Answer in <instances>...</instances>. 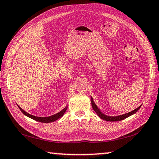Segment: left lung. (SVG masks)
Listing matches in <instances>:
<instances>
[{"label": "left lung", "instance_id": "left-lung-1", "mask_svg": "<svg viewBox=\"0 0 159 159\" xmlns=\"http://www.w3.org/2000/svg\"><path fill=\"white\" fill-rule=\"evenodd\" d=\"M90 99H91V104H92V107H93V109H94V111H95L96 114L98 115L99 117H100L102 119L107 120V121H118V120H122L123 119H125V118L130 116L133 115L134 114H135L142 106L141 104V105L139 106L137 109H134L133 111H131L128 113H126V114L119 115V116H108L105 114H104V113L98 108V106L96 105L95 102L93 100V98L91 96H90Z\"/></svg>", "mask_w": 159, "mask_h": 159}]
</instances>
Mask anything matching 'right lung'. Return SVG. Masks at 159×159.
Returning <instances> with one entry per match:
<instances>
[{"mask_svg":"<svg viewBox=\"0 0 159 159\" xmlns=\"http://www.w3.org/2000/svg\"><path fill=\"white\" fill-rule=\"evenodd\" d=\"M18 107H19V109L21 110V111L24 114H25V116H28L29 118H31V119H34L35 120H36V121L41 122V123H52V122L55 121V120H57V119H59V118L62 116L64 113L66 112V109H67V107H68V106L66 105V107H65V108L63 109L60 112L57 113V114L52 115V116H47V117H39V116H33V115H31V114H29V113L26 112L25 110H23L22 109H21L20 106H18Z\"/></svg>","mask_w":159,"mask_h":159,"instance_id":"obj_1","label":"right lung"}]
</instances>
